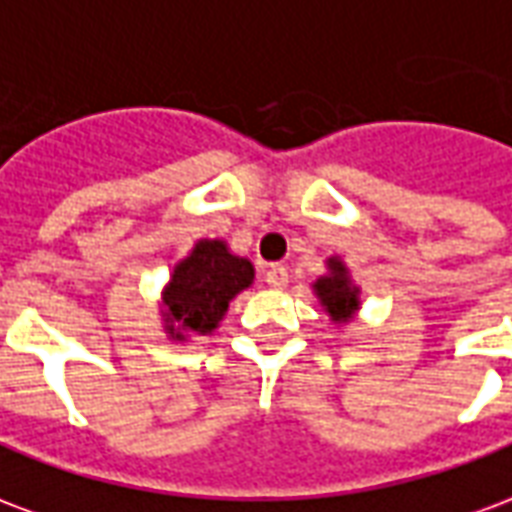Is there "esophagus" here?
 Instances as JSON below:
<instances>
[{
    "instance_id": "obj_1",
    "label": "esophagus",
    "mask_w": 512,
    "mask_h": 512,
    "mask_svg": "<svg viewBox=\"0 0 512 512\" xmlns=\"http://www.w3.org/2000/svg\"><path fill=\"white\" fill-rule=\"evenodd\" d=\"M266 282L271 288H285L288 285V268L285 266H268L266 268Z\"/></svg>"
}]
</instances>
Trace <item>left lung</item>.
<instances>
[{"label": "left lung", "mask_w": 512, "mask_h": 512, "mask_svg": "<svg viewBox=\"0 0 512 512\" xmlns=\"http://www.w3.org/2000/svg\"><path fill=\"white\" fill-rule=\"evenodd\" d=\"M326 274L312 282V290L321 301V307L329 312L334 323H348L359 310V288L351 279V271L340 257H329L326 260Z\"/></svg>", "instance_id": "8db88e82"}]
</instances>
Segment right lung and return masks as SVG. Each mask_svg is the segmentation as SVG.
<instances>
[{
    "instance_id": "add662e5",
    "label": "right lung",
    "mask_w": 512,
    "mask_h": 512,
    "mask_svg": "<svg viewBox=\"0 0 512 512\" xmlns=\"http://www.w3.org/2000/svg\"><path fill=\"white\" fill-rule=\"evenodd\" d=\"M252 279L255 266L233 255L222 238H200L161 290V321L169 340L183 343L216 332L230 301Z\"/></svg>"
}]
</instances>
